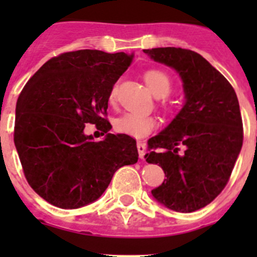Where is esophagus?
Here are the masks:
<instances>
[{
	"instance_id": "34e87169",
	"label": "esophagus",
	"mask_w": 257,
	"mask_h": 257,
	"mask_svg": "<svg viewBox=\"0 0 257 257\" xmlns=\"http://www.w3.org/2000/svg\"><path fill=\"white\" fill-rule=\"evenodd\" d=\"M138 151H139V157L140 158H144V156H145V152H147V145H145V143H143V142H138Z\"/></svg>"
}]
</instances>
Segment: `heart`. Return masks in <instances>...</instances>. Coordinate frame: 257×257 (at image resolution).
<instances>
[{
  "label": "heart",
  "instance_id": "heart-1",
  "mask_svg": "<svg viewBox=\"0 0 257 257\" xmlns=\"http://www.w3.org/2000/svg\"><path fill=\"white\" fill-rule=\"evenodd\" d=\"M144 81L152 92L156 96H166L169 95L172 87V81L170 76L162 69H148L144 73ZM117 97V87H113L109 92V104L115 103ZM157 127V118L151 114L127 112L118 117L114 121V128L117 133L134 138H143L151 134Z\"/></svg>",
  "mask_w": 257,
  "mask_h": 257
}]
</instances>
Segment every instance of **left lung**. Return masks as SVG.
<instances>
[{"mask_svg": "<svg viewBox=\"0 0 257 257\" xmlns=\"http://www.w3.org/2000/svg\"><path fill=\"white\" fill-rule=\"evenodd\" d=\"M144 52L178 70L187 97L174 121L148 140L144 158L166 175L152 194L171 210L193 212L211 203L230 179L243 143L239 103L228 79L197 52L180 47Z\"/></svg>", "mask_w": 257, "mask_h": 257, "instance_id": "obj_1", "label": "left lung"}]
</instances>
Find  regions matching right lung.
<instances>
[{
  "mask_svg": "<svg viewBox=\"0 0 257 257\" xmlns=\"http://www.w3.org/2000/svg\"><path fill=\"white\" fill-rule=\"evenodd\" d=\"M133 55L100 50L63 52L31 77L17 103L14 143L32 189L51 205L96 201L119 167L138 162L136 140L109 134V92ZM92 123L106 139L84 135Z\"/></svg>",
  "mask_w": 257,
  "mask_h": 257,
  "instance_id": "add662e5",
  "label": "right lung"
}]
</instances>
